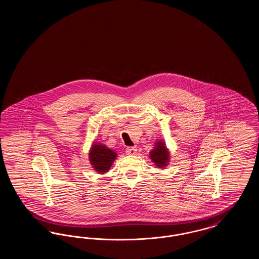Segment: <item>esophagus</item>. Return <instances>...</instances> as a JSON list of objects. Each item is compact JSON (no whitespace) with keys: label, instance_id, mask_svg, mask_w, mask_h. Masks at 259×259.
<instances>
[{"label":"esophagus","instance_id":"34e87169","mask_svg":"<svg viewBox=\"0 0 259 259\" xmlns=\"http://www.w3.org/2000/svg\"><path fill=\"white\" fill-rule=\"evenodd\" d=\"M137 152V148L136 147H129L126 148V153L127 154H135Z\"/></svg>","mask_w":259,"mask_h":259}]
</instances>
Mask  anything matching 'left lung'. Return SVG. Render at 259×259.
I'll use <instances>...</instances> for the list:
<instances>
[{
	"label": "left lung",
	"instance_id": "obj_1",
	"mask_svg": "<svg viewBox=\"0 0 259 259\" xmlns=\"http://www.w3.org/2000/svg\"><path fill=\"white\" fill-rule=\"evenodd\" d=\"M149 157L157 168H165L170 162V152L162 140H157L149 152Z\"/></svg>",
	"mask_w": 259,
	"mask_h": 259
}]
</instances>
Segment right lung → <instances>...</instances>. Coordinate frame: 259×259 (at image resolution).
<instances>
[{
  "instance_id": "right-lung-1",
  "label": "right lung",
  "mask_w": 259,
  "mask_h": 259,
  "mask_svg": "<svg viewBox=\"0 0 259 259\" xmlns=\"http://www.w3.org/2000/svg\"><path fill=\"white\" fill-rule=\"evenodd\" d=\"M88 155L92 168L99 174L108 172L117 157V153L114 150L97 142L92 144Z\"/></svg>"
}]
</instances>
